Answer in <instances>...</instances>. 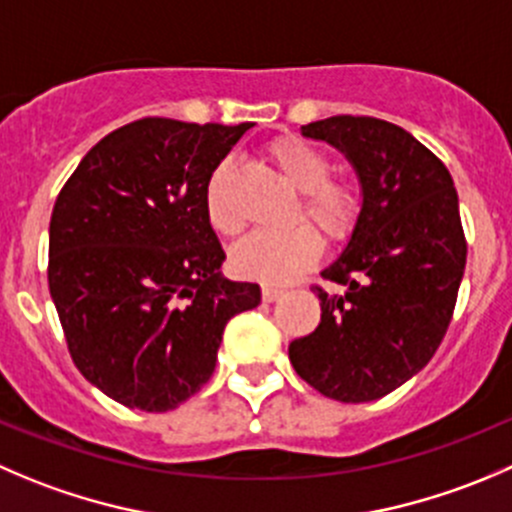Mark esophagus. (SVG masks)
<instances>
[{
  "label": "esophagus",
  "mask_w": 512,
  "mask_h": 512,
  "mask_svg": "<svg viewBox=\"0 0 512 512\" xmlns=\"http://www.w3.org/2000/svg\"><path fill=\"white\" fill-rule=\"evenodd\" d=\"M282 292H285V290H282V287L267 285V282H265V285H262V300H265V302H275L277 297L282 295Z\"/></svg>",
  "instance_id": "obj_1"
}]
</instances>
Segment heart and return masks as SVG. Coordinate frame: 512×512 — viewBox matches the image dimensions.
<instances>
[{
	"instance_id": "1",
	"label": "heart",
	"mask_w": 512,
	"mask_h": 512,
	"mask_svg": "<svg viewBox=\"0 0 512 512\" xmlns=\"http://www.w3.org/2000/svg\"><path fill=\"white\" fill-rule=\"evenodd\" d=\"M267 155L287 185L302 195L300 215L325 232L330 240H345L360 212V197L355 187L340 180H327L330 177L327 157L297 137H280L267 147ZM227 175H230V162H222L207 182L205 205L210 225L222 235H235L240 230V217L227 205ZM320 252V235L310 225H295L282 232H252L232 247L230 262L237 275L272 285L300 275L320 257Z\"/></svg>"
}]
</instances>
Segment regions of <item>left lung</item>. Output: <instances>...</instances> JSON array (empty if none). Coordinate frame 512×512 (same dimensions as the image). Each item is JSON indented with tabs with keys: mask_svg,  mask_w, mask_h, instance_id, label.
Listing matches in <instances>:
<instances>
[{
	"mask_svg": "<svg viewBox=\"0 0 512 512\" xmlns=\"http://www.w3.org/2000/svg\"><path fill=\"white\" fill-rule=\"evenodd\" d=\"M302 137L345 155L360 182L347 245L322 270L345 285L320 297V325L290 342L297 375L325 398L370 403L418 375L438 350L465 270L458 192L448 167L398 124L327 117Z\"/></svg>",
	"mask_w": 512,
	"mask_h": 512,
	"instance_id": "1",
	"label": "left lung"
}]
</instances>
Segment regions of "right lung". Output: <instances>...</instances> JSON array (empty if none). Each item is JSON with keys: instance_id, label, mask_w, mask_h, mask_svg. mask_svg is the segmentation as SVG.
Returning a JSON list of instances; mask_svg holds the SVG:
<instances>
[{"instance_id": "right-lung-1", "label": "right lung", "mask_w": 512, "mask_h": 512, "mask_svg": "<svg viewBox=\"0 0 512 512\" xmlns=\"http://www.w3.org/2000/svg\"><path fill=\"white\" fill-rule=\"evenodd\" d=\"M250 127L137 119L99 140L54 202L47 277L69 355L127 408L165 413L192 398L230 317L260 305V285L222 275L205 205Z\"/></svg>"}]
</instances>
